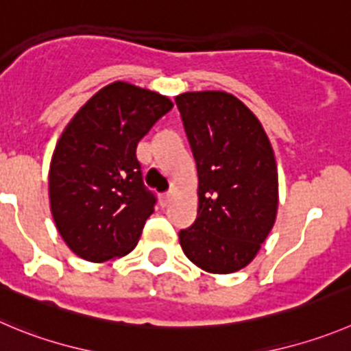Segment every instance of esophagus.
Returning <instances> with one entry per match:
<instances>
[{
  "instance_id": "1",
  "label": "esophagus",
  "mask_w": 351,
  "mask_h": 351,
  "mask_svg": "<svg viewBox=\"0 0 351 351\" xmlns=\"http://www.w3.org/2000/svg\"><path fill=\"white\" fill-rule=\"evenodd\" d=\"M169 201H171V192H165V194H160V204L168 206Z\"/></svg>"
}]
</instances>
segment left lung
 I'll return each mask as SVG.
<instances>
[{"label": "left lung", "mask_w": 351, "mask_h": 351, "mask_svg": "<svg viewBox=\"0 0 351 351\" xmlns=\"http://www.w3.org/2000/svg\"><path fill=\"white\" fill-rule=\"evenodd\" d=\"M199 176L197 218L180 230L194 265L232 274L250 265L270 234L279 204L274 150L258 117L225 91L176 97Z\"/></svg>", "instance_id": "left-lung-1"}]
</instances>
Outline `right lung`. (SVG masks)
<instances>
[{"label": "right lung", "instance_id": "obj_1", "mask_svg": "<svg viewBox=\"0 0 351 351\" xmlns=\"http://www.w3.org/2000/svg\"><path fill=\"white\" fill-rule=\"evenodd\" d=\"M156 91L116 81L72 117L50 165V208L58 234L83 260L130 253L157 199L143 185L136 145L169 112Z\"/></svg>", "mask_w": 351, "mask_h": 351}]
</instances>
